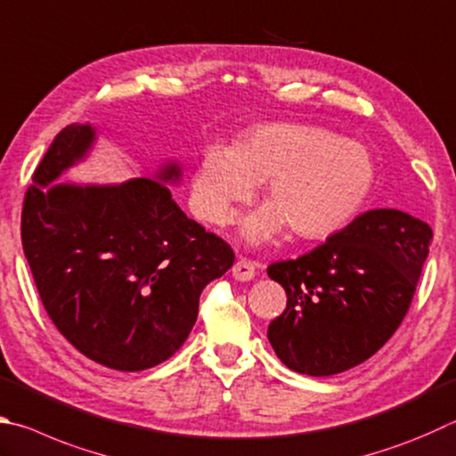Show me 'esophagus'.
<instances>
[{
  "mask_svg": "<svg viewBox=\"0 0 456 456\" xmlns=\"http://www.w3.org/2000/svg\"><path fill=\"white\" fill-rule=\"evenodd\" d=\"M256 275V263L251 259H239L233 265V277L237 281H251Z\"/></svg>",
  "mask_w": 456,
  "mask_h": 456,
  "instance_id": "obj_1",
  "label": "esophagus"
}]
</instances>
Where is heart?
Here are the masks:
<instances>
[{
    "label": "heart",
    "instance_id": "heart-1",
    "mask_svg": "<svg viewBox=\"0 0 456 456\" xmlns=\"http://www.w3.org/2000/svg\"><path fill=\"white\" fill-rule=\"evenodd\" d=\"M375 179L369 153L327 129L273 123L251 131L237 147L211 145L193 179L197 213L215 225L233 219L256 181H267L263 207L245 223V235L263 241L285 225L295 235L337 233L365 203Z\"/></svg>",
    "mask_w": 456,
    "mask_h": 456
}]
</instances>
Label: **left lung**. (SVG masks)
I'll use <instances>...</instances> for the list:
<instances>
[{"mask_svg": "<svg viewBox=\"0 0 456 456\" xmlns=\"http://www.w3.org/2000/svg\"><path fill=\"white\" fill-rule=\"evenodd\" d=\"M433 231L399 209H372L297 259L267 267L287 309L267 337L295 372L329 377L372 357L407 314Z\"/></svg>", "mask_w": 456, "mask_h": 456, "instance_id": "obj_1", "label": "left lung"}]
</instances>
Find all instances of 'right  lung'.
<instances>
[{
    "mask_svg": "<svg viewBox=\"0 0 456 456\" xmlns=\"http://www.w3.org/2000/svg\"><path fill=\"white\" fill-rule=\"evenodd\" d=\"M91 126L61 129L23 197L21 243L41 303L57 330L87 359L115 370L167 361L191 333L200 297L231 269L235 253L189 219L163 181L121 185L53 183L87 153Z\"/></svg>",
    "mask_w": 456,
    "mask_h": 456,
    "instance_id": "1",
    "label": "right lung"
}]
</instances>
